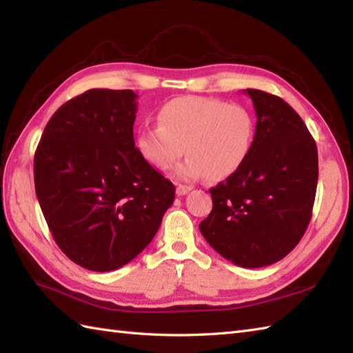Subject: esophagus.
Instances as JSON below:
<instances>
[{"label": "esophagus", "instance_id": "esophagus-1", "mask_svg": "<svg viewBox=\"0 0 353 353\" xmlns=\"http://www.w3.org/2000/svg\"><path fill=\"white\" fill-rule=\"evenodd\" d=\"M190 191H191V186H188V185H177V188H176L177 196H185V194H188Z\"/></svg>", "mask_w": 353, "mask_h": 353}]
</instances>
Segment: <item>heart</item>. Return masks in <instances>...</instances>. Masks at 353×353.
Segmentation results:
<instances>
[{"mask_svg": "<svg viewBox=\"0 0 353 353\" xmlns=\"http://www.w3.org/2000/svg\"><path fill=\"white\" fill-rule=\"evenodd\" d=\"M254 118L243 104L209 97H177L159 109V124H142L137 148L159 170L176 168L183 181H221L243 167L253 147Z\"/></svg>", "mask_w": 353, "mask_h": 353, "instance_id": "1", "label": "heart"}]
</instances>
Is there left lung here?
I'll return each instance as SVG.
<instances>
[{"instance_id": "8db88e82", "label": "left lung", "mask_w": 353, "mask_h": 353, "mask_svg": "<svg viewBox=\"0 0 353 353\" xmlns=\"http://www.w3.org/2000/svg\"><path fill=\"white\" fill-rule=\"evenodd\" d=\"M245 92L258 117L253 147L241 168L209 190L212 211L199 228L223 258L259 268L287 256L308 228L319 156L288 103L259 89Z\"/></svg>"}]
</instances>
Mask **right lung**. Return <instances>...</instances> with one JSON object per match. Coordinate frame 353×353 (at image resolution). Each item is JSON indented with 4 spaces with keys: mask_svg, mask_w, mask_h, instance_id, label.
Segmentation results:
<instances>
[{
    "mask_svg": "<svg viewBox=\"0 0 353 353\" xmlns=\"http://www.w3.org/2000/svg\"><path fill=\"white\" fill-rule=\"evenodd\" d=\"M138 95L89 89L59 108L34 153V190L66 256L92 272L125 265L152 243L176 188L134 147Z\"/></svg>",
    "mask_w": 353,
    "mask_h": 353,
    "instance_id": "1",
    "label": "right lung"
}]
</instances>
